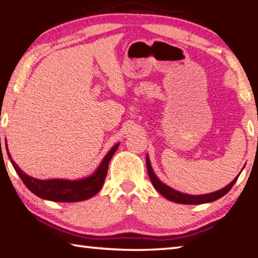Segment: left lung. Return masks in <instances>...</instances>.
<instances>
[{
	"instance_id": "1",
	"label": "left lung",
	"mask_w": 258,
	"mask_h": 258,
	"mask_svg": "<svg viewBox=\"0 0 258 258\" xmlns=\"http://www.w3.org/2000/svg\"><path fill=\"white\" fill-rule=\"evenodd\" d=\"M147 169H148V175L150 177V181L152 183V185L156 187V190L159 192L160 195H163L166 199L171 200V202L174 203H178V204H187V205H197V204H205V203H211L214 202V200H217L218 198L223 197L224 195L228 194V192L231 190V187L233 186L235 181L238 180L239 175L234 178V180L230 183V184L226 185L223 189L212 192V194L208 195H200V196H190V195H185V194H181L176 190L172 189V187L167 186L164 184L163 182H160L157 176L155 175L154 171H152L150 161H149V157L147 156Z\"/></svg>"
}]
</instances>
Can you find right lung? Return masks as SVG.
I'll list each match as a JSON object with an SVG mask.
<instances>
[{"label":"right lung","mask_w":258,"mask_h":258,"mask_svg":"<svg viewBox=\"0 0 258 258\" xmlns=\"http://www.w3.org/2000/svg\"><path fill=\"white\" fill-rule=\"evenodd\" d=\"M119 143L113 146L111 150L104 157L101 164L93 175L78 181H68V180H37L21 171L20 167L14 160L11 159V155L8 152L12 165L18 173L21 181L34 195L38 196L43 199L51 200V202L60 203H75L82 202V200L89 199L98 194L103 185L104 178L107 176L108 165L111 157L115 154ZM8 151V147H7Z\"/></svg>","instance_id":"add662e5"}]
</instances>
